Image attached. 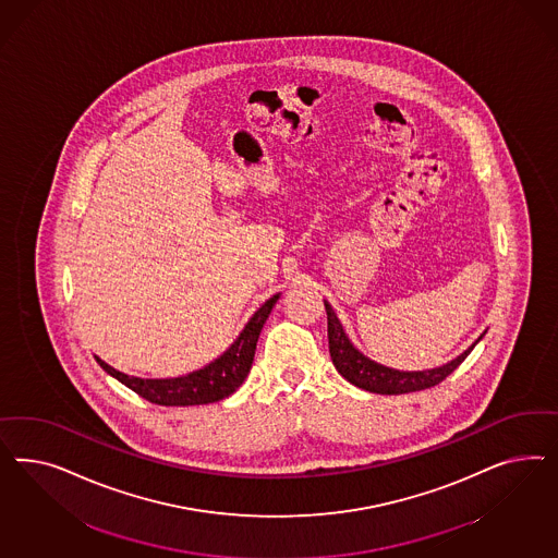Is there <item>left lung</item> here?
I'll return each instance as SVG.
<instances>
[{
    "label": "left lung",
    "mask_w": 558,
    "mask_h": 558,
    "mask_svg": "<svg viewBox=\"0 0 558 558\" xmlns=\"http://www.w3.org/2000/svg\"><path fill=\"white\" fill-rule=\"evenodd\" d=\"M327 311V336H329V354L333 360V366L338 368L339 374L355 385L357 389L371 390L378 395H405V392H415V390L432 389L439 385L448 374L457 371L458 366L464 362V357L473 352V345L458 355L457 360L448 362L441 368L425 372H399L380 366L376 362L368 360L366 355L360 354L354 345L350 343L348 336L343 333V327L339 323L338 315L333 313L331 304L325 303Z\"/></svg>",
    "instance_id": "left-lung-1"
}]
</instances>
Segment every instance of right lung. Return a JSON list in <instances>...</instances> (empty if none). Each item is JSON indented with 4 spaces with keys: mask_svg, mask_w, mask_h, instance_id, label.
Returning <instances> with one entry per match:
<instances>
[{
    "mask_svg": "<svg viewBox=\"0 0 558 558\" xmlns=\"http://www.w3.org/2000/svg\"><path fill=\"white\" fill-rule=\"evenodd\" d=\"M276 301H278V294H274L270 301H266L255 311L254 317L243 327L239 338L233 341V345L225 354L217 357L215 362H210L208 366H204L203 371L192 372L187 376L166 378V380L136 378V376L114 371L112 366L101 362L100 357H96V360L110 376H114L124 387L135 390L138 397L147 399L155 405L187 407L215 403V401L227 399L229 395H233L243 385L245 376L250 374V368L254 364L255 345H257L259 331L268 319L271 306L276 304Z\"/></svg>",
    "mask_w": 558,
    "mask_h": 558,
    "instance_id": "add662e5",
    "label": "right lung"
}]
</instances>
